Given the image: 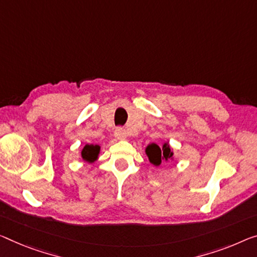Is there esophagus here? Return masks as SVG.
Wrapping results in <instances>:
<instances>
[{
  "label": "esophagus",
  "instance_id": "esophagus-1",
  "mask_svg": "<svg viewBox=\"0 0 257 257\" xmlns=\"http://www.w3.org/2000/svg\"><path fill=\"white\" fill-rule=\"evenodd\" d=\"M115 137L117 138V139H124V138L126 137V131L123 128V127H117L115 130Z\"/></svg>",
  "mask_w": 257,
  "mask_h": 257
}]
</instances>
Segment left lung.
<instances>
[{
  "label": "left lung",
  "instance_id": "obj_1",
  "mask_svg": "<svg viewBox=\"0 0 257 257\" xmlns=\"http://www.w3.org/2000/svg\"><path fill=\"white\" fill-rule=\"evenodd\" d=\"M146 154H147L149 162L155 167H159L162 162H168L173 159V152L170 148L168 142H165L163 147H159L156 144H151L146 148Z\"/></svg>",
  "mask_w": 257,
  "mask_h": 257
}]
</instances>
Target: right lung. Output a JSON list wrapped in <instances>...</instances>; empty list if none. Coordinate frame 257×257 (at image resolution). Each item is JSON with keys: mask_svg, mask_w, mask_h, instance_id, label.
<instances>
[{"mask_svg": "<svg viewBox=\"0 0 257 257\" xmlns=\"http://www.w3.org/2000/svg\"><path fill=\"white\" fill-rule=\"evenodd\" d=\"M98 154H100V146L86 145L81 151V157L85 162L93 163L98 159Z\"/></svg>", "mask_w": 257, "mask_h": 257, "instance_id": "right-lung-1", "label": "right lung"}]
</instances>
